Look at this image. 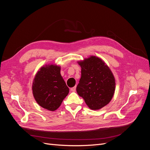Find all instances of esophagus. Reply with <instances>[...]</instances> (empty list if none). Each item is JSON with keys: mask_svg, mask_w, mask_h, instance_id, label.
<instances>
[{"mask_svg": "<svg viewBox=\"0 0 150 150\" xmlns=\"http://www.w3.org/2000/svg\"><path fill=\"white\" fill-rule=\"evenodd\" d=\"M76 90V86H74V87H73V88H71V91H72V92H75Z\"/></svg>", "mask_w": 150, "mask_h": 150, "instance_id": "obj_1", "label": "esophagus"}]
</instances>
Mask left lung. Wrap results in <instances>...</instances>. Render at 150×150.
<instances>
[{
  "label": "left lung",
  "mask_w": 150,
  "mask_h": 150,
  "mask_svg": "<svg viewBox=\"0 0 150 150\" xmlns=\"http://www.w3.org/2000/svg\"><path fill=\"white\" fill-rule=\"evenodd\" d=\"M78 63L81 67V77L77 93L90 109L99 110L107 105L114 96V75L106 63L96 56H91Z\"/></svg>",
  "instance_id": "left-lung-1"
}]
</instances>
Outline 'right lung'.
Segmentation results:
<instances>
[{"mask_svg":"<svg viewBox=\"0 0 150 150\" xmlns=\"http://www.w3.org/2000/svg\"><path fill=\"white\" fill-rule=\"evenodd\" d=\"M32 90L39 106L54 111L69 92V88L61 74V66L48 64L41 67L33 80Z\"/></svg>","mask_w":150,"mask_h":150,"instance_id":"add662e5","label":"right lung"}]
</instances>
